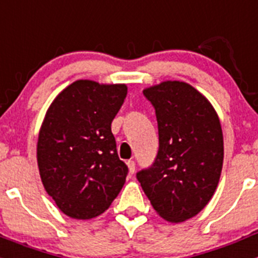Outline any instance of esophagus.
Listing matches in <instances>:
<instances>
[{
  "instance_id": "34e87169",
  "label": "esophagus",
  "mask_w": 258,
  "mask_h": 258,
  "mask_svg": "<svg viewBox=\"0 0 258 258\" xmlns=\"http://www.w3.org/2000/svg\"><path fill=\"white\" fill-rule=\"evenodd\" d=\"M126 165H127V170H129V173H131V174H134V172H136V163H134L133 160H129L126 163Z\"/></svg>"
}]
</instances>
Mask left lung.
Masks as SVG:
<instances>
[{
    "instance_id": "left-lung-1",
    "label": "left lung",
    "mask_w": 258,
    "mask_h": 258,
    "mask_svg": "<svg viewBox=\"0 0 258 258\" xmlns=\"http://www.w3.org/2000/svg\"><path fill=\"white\" fill-rule=\"evenodd\" d=\"M152 103L159 152L137 178L161 218L179 223L209 203L220 182L223 134L211 102L190 84L166 80L143 90Z\"/></svg>"
}]
</instances>
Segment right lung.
<instances>
[{
    "instance_id": "1",
    "label": "right lung",
    "mask_w": 258,
    "mask_h": 258,
    "mask_svg": "<svg viewBox=\"0 0 258 258\" xmlns=\"http://www.w3.org/2000/svg\"><path fill=\"white\" fill-rule=\"evenodd\" d=\"M125 84L76 80L54 98L37 140L45 190L66 216L90 220L121 191L127 166L117 156L111 122L126 98Z\"/></svg>"
}]
</instances>
